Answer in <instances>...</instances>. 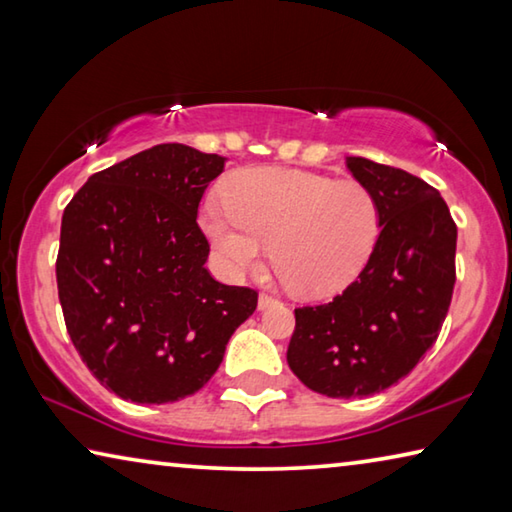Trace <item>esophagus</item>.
Returning a JSON list of instances; mask_svg holds the SVG:
<instances>
[{"mask_svg":"<svg viewBox=\"0 0 512 512\" xmlns=\"http://www.w3.org/2000/svg\"><path fill=\"white\" fill-rule=\"evenodd\" d=\"M273 305H275V298L266 296V293H262V296H259V300H257V309H259V311H264V309L273 307Z\"/></svg>","mask_w":512,"mask_h":512,"instance_id":"1","label":"esophagus"}]
</instances>
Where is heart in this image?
I'll return each instance as SVG.
<instances>
[{
    "instance_id": "b5f03b06",
    "label": "heart",
    "mask_w": 512,
    "mask_h": 512,
    "mask_svg": "<svg viewBox=\"0 0 512 512\" xmlns=\"http://www.w3.org/2000/svg\"><path fill=\"white\" fill-rule=\"evenodd\" d=\"M225 207L203 210V230L225 271L244 275L264 257L293 289L332 296L357 280L377 246L381 212L359 180L257 167L230 178Z\"/></svg>"
}]
</instances>
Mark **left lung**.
<instances>
[{
    "mask_svg": "<svg viewBox=\"0 0 512 512\" xmlns=\"http://www.w3.org/2000/svg\"><path fill=\"white\" fill-rule=\"evenodd\" d=\"M381 212L377 246L341 296L296 309L287 361L327 397H368L409 375L438 339L456 282V223L424 180L345 158Z\"/></svg>",
    "mask_w": 512,
    "mask_h": 512,
    "instance_id": "1",
    "label": "left lung"
}]
</instances>
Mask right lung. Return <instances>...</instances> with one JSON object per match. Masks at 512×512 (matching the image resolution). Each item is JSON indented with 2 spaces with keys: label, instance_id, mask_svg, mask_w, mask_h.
Listing matches in <instances>:
<instances>
[{
  "label": "right lung",
  "instance_id": "obj_1",
  "mask_svg": "<svg viewBox=\"0 0 512 512\" xmlns=\"http://www.w3.org/2000/svg\"><path fill=\"white\" fill-rule=\"evenodd\" d=\"M225 158L158 144L88 178L63 212L58 298L74 348L108 391L178 402L207 384L257 293L216 282L198 203Z\"/></svg>",
  "mask_w": 512,
  "mask_h": 512
}]
</instances>
